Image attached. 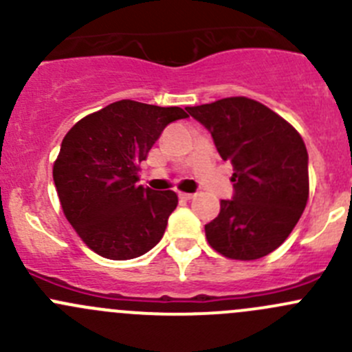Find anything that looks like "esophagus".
<instances>
[{
	"instance_id": "esophagus-1",
	"label": "esophagus",
	"mask_w": 352,
	"mask_h": 352,
	"mask_svg": "<svg viewBox=\"0 0 352 352\" xmlns=\"http://www.w3.org/2000/svg\"><path fill=\"white\" fill-rule=\"evenodd\" d=\"M179 197L184 199V201H190V199H194V194H189V192H179Z\"/></svg>"
}]
</instances>
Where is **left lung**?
Returning a JSON list of instances; mask_svg holds the SVG:
<instances>
[{"instance_id":"8db88e82","label":"left lung","mask_w":352,"mask_h":352,"mask_svg":"<svg viewBox=\"0 0 352 352\" xmlns=\"http://www.w3.org/2000/svg\"><path fill=\"white\" fill-rule=\"evenodd\" d=\"M233 165L232 199L204 226L209 245L235 261L271 254L293 232L308 201V153L298 131L247 97L187 107Z\"/></svg>"}]
</instances>
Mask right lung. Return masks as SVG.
<instances>
[{"instance_id": "right-lung-1", "label": "right lung", "mask_w": 352, "mask_h": 352, "mask_svg": "<svg viewBox=\"0 0 352 352\" xmlns=\"http://www.w3.org/2000/svg\"><path fill=\"white\" fill-rule=\"evenodd\" d=\"M186 117L180 107L119 100L67 131L52 177L66 219L95 254L127 261L162 240L179 197L138 186V172L162 131Z\"/></svg>"}]
</instances>
